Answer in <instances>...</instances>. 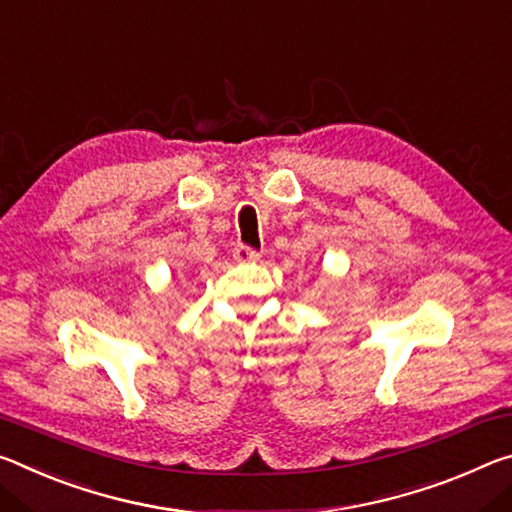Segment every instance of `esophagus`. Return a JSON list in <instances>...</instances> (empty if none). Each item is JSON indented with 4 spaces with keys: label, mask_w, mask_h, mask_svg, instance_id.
I'll list each match as a JSON object with an SVG mask.
<instances>
[{
    "label": "esophagus",
    "mask_w": 512,
    "mask_h": 512,
    "mask_svg": "<svg viewBox=\"0 0 512 512\" xmlns=\"http://www.w3.org/2000/svg\"><path fill=\"white\" fill-rule=\"evenodd\" d=\"M258 251L251 249L247 245H238L236 249H233V258H236L238 263H251V261H258Z\"/></svg>",
    "instance_id": "34e87169"
}]
</instances>
